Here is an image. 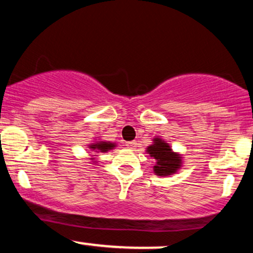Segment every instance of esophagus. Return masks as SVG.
I'll return each instance as SVG.
<instances>
[{"label":"esophagus","instance_id":"34e87169","mask_svg":"<svg viewBox=\"0 0 253 253\" xmlns=\"http://www.w3.org/2000/svg\"><path fill=\"white\" fill-rule=\"evenodd\" d=\"M135 145H136L135 141H127L126 143V146L128 147V149H134Z\"/></svg>","mask_w":253,"mask_h":253}]
</instances>
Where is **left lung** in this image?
Wrapping results in <instances>:
<instances>
[{
    "label": "left lung",
    "mask_w": 253,
    "mask_h": 253,
    "mask_svg": "<svg viewBox=\"0 0 253 253\" xmlns=\"http://www.w3.org/2000/svg\"><path fill=\"white\" fill-rule=\"evenodd\" d=\"M155 144L147 147V152L157 161L155 172L158 176H168L175 173L181 167V157L172 152L170 146L162 139L156 138Z\"/></svg>",
    "instance_id": "obj_1"
}]
</instances>
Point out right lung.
Masks as SVG:
<instances>
[{"mask_svg":"<svg viewBox=\"0 0 253 253\" xmlns=\"http://www.w3.org/2000/svg\"><path fill=\"white\" fill-rule=\"evenodd\" d=\"M115 145L113 143H107V141H100V143H96L94 145H90V149L91 150H98L101 152H107L108 150H112Z\"/></svg>","mask_w":253,"mask_h":253,"instance_id":"right-lung-1","label":"right lung"}]
</instances>
